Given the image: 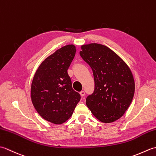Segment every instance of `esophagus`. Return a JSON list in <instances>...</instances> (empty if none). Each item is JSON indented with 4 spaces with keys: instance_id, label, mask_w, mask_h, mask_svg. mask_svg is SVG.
I'll return each mask as SVG.
<instances>
[{
    "instance_id": "esophagus-1",
    "label": "esophagus",
    "mask_w": 156,
    "mask_h": 156,
    "mask_svg": "<svg viewBox=\"0 0 156 156\" xmlns=\"http://www.w3.org/2000/svg\"><path fill=\"white\" fill-rule=\"evenodd\" d=\"M80 96H81L82 97H84V96L85 95V92L83 91V90H82L81 92H80Z\"/></svg>"
}]
</instances>
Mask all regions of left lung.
Masks as SVG:
<instances>
[{
	"label": "left lung",
	"instance_id": "left-lung-1",
	"mask_svg": "<svg viewBox=\"0 0 156 156\" xmlns=\"http://www.w3.org/2000/svg\"><path fill=\"white\" fill-rule=\"evenodd\" d=\"M80 55L90 66L94 90L86 104L94 117L106 123L120 119L133 100L135 81L130 68L110 48L98 44L81 46Z\"/></svg>",
	"mask_w": 156,
	"mask_h": 156
}]
</instances>
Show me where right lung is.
Listing matches in <instances>:
<instances>
[{"label": "right lung", "mask_w": 156, "mask_h": 156, "mask_svg": "<svg viewBox=\"0 0 156 156\" xmlns=\"http://www.w3.org/2000/svg\"><path fill=\"white\" fill-rule=\"evenodd\" d=\"M76 51L72 44L58 49L41 63L33 78L32 103L43 119L54 124H62L70 118L80 100L68 74Z\"/></svg>", "instance_id": "add662e5"}]
</instances>
